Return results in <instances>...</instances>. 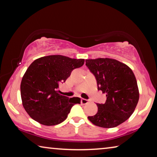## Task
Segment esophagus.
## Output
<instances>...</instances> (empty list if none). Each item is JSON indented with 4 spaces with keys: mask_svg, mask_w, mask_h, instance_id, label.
<instances>
[{
    "mask_svg": "<svg viewBox=\"0 0 157 157\" xmlns=\"http://www.w3.org/2000/svg\"><path fill=\"white\" fill-rule=\"evenodd\" d=\"M90 102L89 100H86V99H84V98H82L81 99V102L82 104L83 105H86L87 103H89Z\"/></svg>",
    "mask_w": 157,
    "mask_h": 157,
    "instance_id": "esophagus-1",
    "label": "esophagus"
}]
</instances>
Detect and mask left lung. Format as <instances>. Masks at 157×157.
<instances>
[{
  "mask_svg": "<svg viewBox=\"0 0 157 157\" xmlns=\"http://www.w3.org/2000/svg\"><path fill=\"white\" fill-rule=\"evenodd\" d=\"M86 66L95 77L98 89L107 96L105 104H97V113L89 116V120L104 128L124 123L132 116L139 99L136 79L132 69L110 58L86 59Z\"/></svg>",
  "mask_w": 157,
  "mask_h": 157,
  "instance_id": "obj_1",
  "label": "left lung"
}]
</instances>
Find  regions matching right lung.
Instances as JSON below:
<instances>
[{
	"instance_id": "add662e5",
	"label": "right lung",
	"mask_w": 157,
	"mask_h": 157,
	"mask_svg": "<svg viewBox=\"0 0 157 157\" xmlns=\"http://www.w3.org/2000/svg\"><path fill=\"white\" fill-rule=\"evenodd\" d=\"M84 59L48 55L34 60L21 83L22 104L26 112L40 124L52 126L62 123L80 98L59 94V84L65 82L73 69L83 66Z\"/></svg>"
}]
</instances>
